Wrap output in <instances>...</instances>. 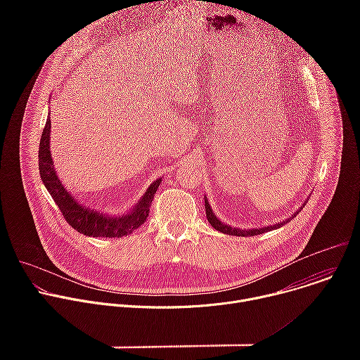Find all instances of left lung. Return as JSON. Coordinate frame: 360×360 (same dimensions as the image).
<instances>
[{
  "mask_svg": "<svg viewBox=\"0 0 360 360\" xmlns=\"http://www.w3.org/2000/svg\"><path fill=\"white\" fill-rule=\"evenodd\" d=\"M300 210H303V208L300 207L292 217H289V218L285 219L283 222H278V224H274V225H269V226H262V228L240 229V228H233V226H231V225H226V224H224L219 218H217V215L212 212V208H211V205H210L207 196H205V211H207L208 222H210L217 231H219V232H222V233L233 235V236H255V235H261V233H265V232H269V231H275V229L283 226L285 224L290 222L292 218H295V217L300 212Z\"/></svg>",
  "mask_w": 360,
  "mask_h": 360,
  "instance_id": "obj_1",
  "label": "left lung"
}]
</instances>
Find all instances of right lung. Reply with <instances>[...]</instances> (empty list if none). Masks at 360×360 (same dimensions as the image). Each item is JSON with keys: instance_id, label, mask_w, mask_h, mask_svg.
Returning <instances> with one entry per match:
<instances>
[{"instance_id": "1", "label": "right lung", "mask_w": 360, "mask_h": 360, "mask_svg": "<svg viewBox=\"0 0 360 360\" xmlns=\"http://www.w3.org/2000/svg\"><path fill=\"white\" fill-rule=\"evenodd\" d=\"M49 132L51 118L48 112L45 128L42 131L39 141L38 167L41 179L46 191L58 205L65 221L79 233L92 238H121L138 229L148 218L150 202L153 196H155V192L162 179L160 178L157 181H153L134 207L124 214L111 215L94 208H88L84 203L78 202V199H75V196H72V193L68 192L60 181L57 171L54 168L53 157H51Z\"/></svg>"}]
</instances>
